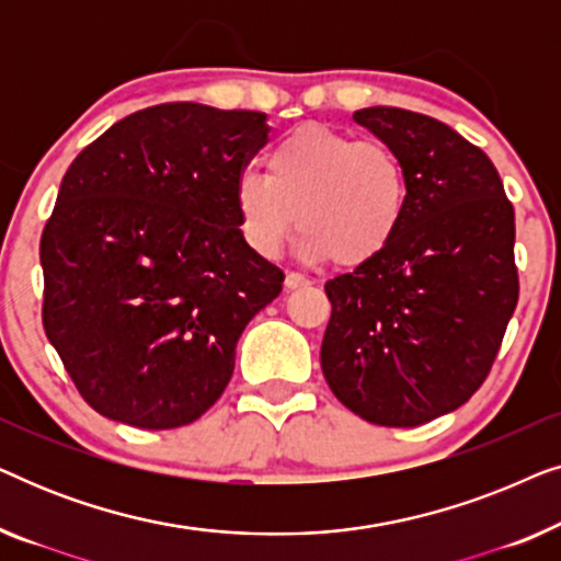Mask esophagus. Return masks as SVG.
<instances>
[{
	"label": "esophagus",
	"mask_w": 561,
	"mask_h": 561,
	"mask_svg": "<svg viewBox=\"0 0 561 561\" xmlns=\"http://www.w3.org/2000/svg\"><path fill=\"white\" fill-rule=\"evenodd\" d=\"M309 283L311 280L301 273H286V280H283V286H286V290H296V288H306Z\"/></svg>",
	"instance_id": "1"
}]
</instances>
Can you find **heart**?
I'll use <instances>...</instances> for the list:
<instances>
[{
  "instance_id": "1",
  "label": "heart",
  "mask_w": 561,
  "mask_h": 561,
  "mask_svg": "<svg viewBox=\"0 0 561 561\" xmlns=\"http://www.w3.org/2000/svg\"><path fill=\"white\" fill-rule=\"evenodd\" d=\"M409 202V171L393 148L324 125L288 133L267 152L265 175L242 171L234 183L242 240L267 260L298 219L304 257H332L342 267L373 263L401 232Z\"/></svg>"
}]
</instances>
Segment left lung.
<instances>
[{"label":"left lung","instance_id":"obj_1","mask_svg":"<svg viewBox=\"0 0 561 561\" xmlns=\"http://www.w3.org/2000/svg\"><path fill=\"white\" fill-rule=\"evenodd\" d=\"M403 160L409 214L393 244L327 280L321 370L332 393L378 426H421L488 378L518 304L516 217L495 165L426 114H352Z\"/></svg>","mask_w":561,"mask_h":561}]
</instances>
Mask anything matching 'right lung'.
<instances>
[{"mask_svg": "<svg viewBox=\"0 0 561 561\" xmlns=\"http://www.w3.org/2000/svg\"><path fill=\"white\" fill-rule=\"evenodd\" d=\"M267 117L173 102L83 148L41 237L43 327L91 409L175 428L217 403L283 271L242 240L234 183Z\"/></svg>", "mask_w": 561, "mask_h": 561, "instance_id": "1", "label": "right lung"}]
</instances>
